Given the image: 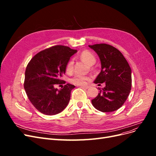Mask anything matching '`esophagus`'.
<instances>
[{"mask_svg": "<svg viewBox=\"0 0 156 156\" xmlns=\"http://www.w3.org/2000/svg\"><path fill=\"white\" fill-rule=\"evenodd\" d=\"M81 88H84V89H88V88H90L89 86H81Z\"/></svg>", "mask_w": 156, "mask_h": 156, "instance_id": "34e87169", "label": "esophagus"}]
</instances>
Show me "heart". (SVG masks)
Here are the masks:
<instances>
[{
	"mask_svg": "<svg viewBox=\"0 0 156 156\" xmlns=\"http://www.w3.org/2000/svg\"><path fill=\"white\" fill-rule=\"evenodd\" d=\"M80 58L82 60H84L89 65H92L96 62V58L94 55L90 52L89 51H83L80 55ZM73 61L72 60H69L68 63L66 66V72L67 73H71L73 72ZM90 77L88 76H84V75H76L74 77L69 79L71 83H72L75 85L83 86L86 85L89 81Z\"/></svg>",
	"mask_w": 156,
	"mask_h": 156,
	"instance_id": "obj_1",
	"label": "heart"
}]
</instances>
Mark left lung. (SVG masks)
I'll use <instances>...</instances> for the list:
<instances>
[{
    "label": "left lung",
    "instance_id": "1",
    "mask_svg": "<svg viewBox=\"0 0 156 156\" xmlns=\"http://www.w3.org/2000/svg\"><path fill=\"white\" fill-rule=\"evenodd\" d=\"M100 57L101 65L94 83H105L92 100L93 106L101 112H112L121 107L131 88V69L121 52L106 44L88 45Z\"/></svg>",
    "mask_w": 156,
    "mask_h": 156
}]
</instances>
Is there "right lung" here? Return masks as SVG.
I'll list each match as a JSON object with an SVG mask.
<instances>
[{
	"label": "right lung",
	"mask_w": 156,
	"mask_h": 156,
	"mask_svg": "<svg viewBox=\"0 0 156 156\" xmlns=\"http://www.w3.org/2000/svg\"><path fill=\"white\" fill-rule=\"evenodd\" d=\"M77 51L67 46H53L39 52L28 64L24 88L30 101L40 112L54 115L67 107L75 86L68 83L60 90L54 86L65 83L61 78L70 57Z\"/></svg>",
	"instance_id": "right-lung-1"
}]
</instances>
